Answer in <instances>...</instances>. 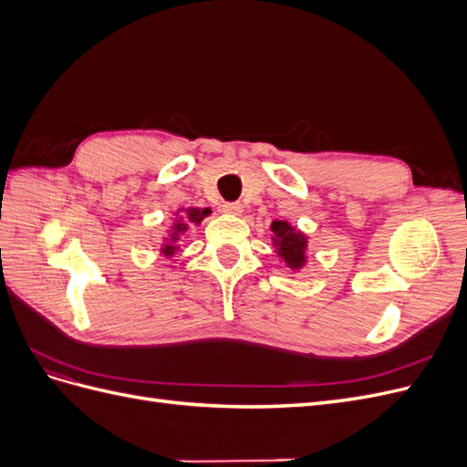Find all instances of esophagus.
Wrapping results in <instances>:
<instances>
[{"label": "esophagus", "mask_w": 467, "mask_h": 467, "mask_svg": "<svg viewBox=\"0 0 467 467\" xmlns=\"http://www.w3.org/2000/svg\"><path fill=\"white\" fill-rule=\"evenodd\" d=\"M222 210L225 212V214H230V216H242L244 206L239 204V202H225V204L222 206Z\"/></svg>", "instance_id": "obj_1"}]
</instances>
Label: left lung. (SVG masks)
<instances>
[{
    "label": "left lung",
    "mask_w": 467,
    "mask_h": 467,
    "mask_svg": "<svg viewBox=\"0 0 467 467\" xmlns=\"http://www.w3.org/2000/svg\"><path fill=\"white\" fill-rule=\"evenodd\" d=\"M271 244L276 257L292 273H298L307 265V234L296 228L288 220H275L271 223Z\"/></svg>",
    "instance_id": "left-lung-1"
}]
</instances>
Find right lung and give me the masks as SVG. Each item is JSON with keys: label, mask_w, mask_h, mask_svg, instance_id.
<instances>
[{"label": "right lung", "mask_w": 467, "mask_h": 467, "mask_svg": "<svg viewBox=\"0 0 467 467\" xmlns=\"http://www.w3.org/2000/svg\"><path fill=\"white\" fill-rule=\"evenodd\" d=\"M212 214L210 208H199V206H189V208H179L173 212V222L169 225L165 235L161 237V244H160V255L165 259H173L181 245V237L187 234V230L192 225H201L204 218H208Z\"/></svg>", "instance_id": "right-lung-1"}]
</instances>
